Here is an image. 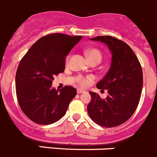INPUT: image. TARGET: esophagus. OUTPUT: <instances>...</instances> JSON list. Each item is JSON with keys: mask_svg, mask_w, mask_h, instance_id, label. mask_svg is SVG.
<instances>
[{"mask_svg": "<svg viewBox=\"0 0 157 157\" xmlns=\"http://www.w3.org/2000/svg\"><path fill=\"white\" fill-rule=\"evenodd\" d=\"M84 92H85V91H84V90H82V89H77V93H78V94H81V93H84Z\"/></svg>", "mask_w": 157, "mask_h": 157, "instance_id": "1", "label": "esophagus"}]
</instances>
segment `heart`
<instances>
[{
  "mask_svg": "<svg viewBox=\"0 0 157 157\" xmlns=\"http://www.w3.org/2000/svg\"><path fill=\"white\" fill-rule=\"evenodd\" d=\"M86 55L88 56L89 61H92V60H98V61L100 62L101 60L102 56L101 53L100 51L97 49H88L86 51ZM69 59H70V55L67 56L66 58V63L68 64L69 61ZM93 80L92 76H78L77 78L78 81V83L79 85H81L82 87H86L91 83V81Z\"/></svg>",
  "mask_w": 157,
  "mask_h": 157,
  "instance_id": "1",
  "label": "heart"
}]
</instances>
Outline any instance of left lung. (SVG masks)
Here are the masks:
<instances>
[{
  "mask_svg": "<svg viewBox=\"0 0 157 157\" xmlns=\"http://www.w3.org/2000/svg\"><path fill=\"white\" fill-rule=\"evenodd\" d=\"M105 43L111 52L109 71L96 85L107 89L105 99L90 91L91 101L87 110L90 117L102 127L114 128L126 122L133 115L139 104L143 87L140 63L132 49L122 40L111 36L90 39Z\"/></svg>",
  "mask_w": 157,
  "mask_h": 157,
  "instance_id": "1",
  "label": "left lung"
}]
</instances>
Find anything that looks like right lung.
I'll return each instance as SVG.
<instances>
[{
    "instance_id": "right-lung-1",
    "label": "right lung",
    "mask_w": 157,
    "mask_h": 157,
    "mask_svg": "<svg viewBox=\"0 0 157 157\" xmlns=\"http://www.w3.org/2000/svg\"><path fill=\"white\" fill-rule=\"evenodd\" d=\"M81 36L52 33L37 40L20 62L16 93L23 112L39 124H50L66 114L77 91L72 86L52 88L55 75L65 70L66 57L82 40Z\"/></svg>"
}]
</instances>
